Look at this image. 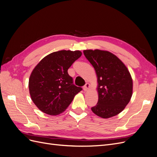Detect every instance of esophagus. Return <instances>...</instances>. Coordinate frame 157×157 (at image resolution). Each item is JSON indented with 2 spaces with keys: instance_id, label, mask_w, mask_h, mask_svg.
Instances as JSON below:
<instances>
[{
  "instance_id": "34e87169",
  "label": "esophagus",
  "mask_w": 157,
  "mask_h": 157,
  "mask_svg": "<svg viewBox=\"0 0 157 157\" xmlns=\"http://www.w3.org/2000/svg\"><path fill=\"white\" fill-rule=\"evenodd\" d=\"M90 84H88V83H86V84L84 85V87H83V89H84V91H87V90L90 88Z\"/></svg>"
}]
</instances>
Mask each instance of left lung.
<instances>
[{"instance_id": "8db88e82", "label": "left lung", "mask_w": 157, "mask_h": 157, "mask_svg": "<svg viewBox=\"0 0 157 157\" xmlns=\"http://www.w3.org/2000/svg\"><path fill=\"white\" fill-rule=\"evenodd\" d=\"M83 52L98 77V101L92 111L103 118L118 115L132 96L133 82L129 71L121 59L108 51L86 50Z\"/></svg>"}]
</instances>
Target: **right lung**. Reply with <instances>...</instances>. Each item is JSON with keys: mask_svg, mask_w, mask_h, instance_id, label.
Listing matches in <instances>:
<instances>
[{"mask_svg": "<svg viewBox=\"0 0 157 157\" xmlns=\"http://www.w3.org/2000/svg\"><path fill=\"white\" fill-rule=\"evenodd\" d=\"M82 55L79 50H60L46 56L33 70L29 80L32 101L40 110L56 115L68 107L82 88L76 86L67 70Z\"/></svg>", "mask_w": 157, "mask_h": 157, "instance_id": "add662e5", "label": "right lung"}]
</instances>
